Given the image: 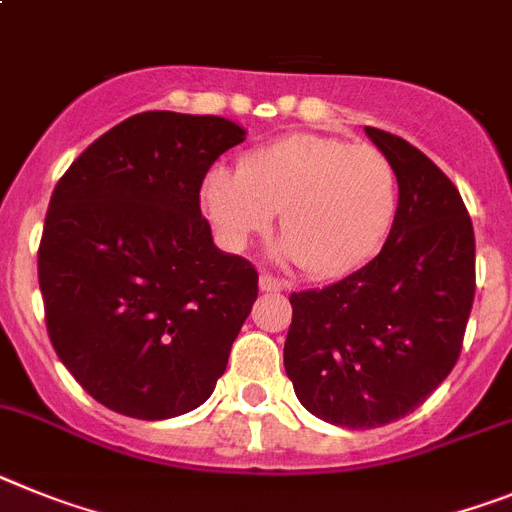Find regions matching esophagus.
Segmentation results:
<instances>
[{"mask_svg":"<svg viewBox=\"0 0 512 512\" xmlns=\"http://www.w3.org/2000/svg\"><path fill=\"white\" fill-rule=\"evenodd\" d=\"M260 288H262V291H283V288H286V283L278 281L275 275L262 273L260 275Z\"/></svg>","mask_w":512,"mask_h":512,"instance_id":"esophagus-1","label":"esophagus"}]
</instances>
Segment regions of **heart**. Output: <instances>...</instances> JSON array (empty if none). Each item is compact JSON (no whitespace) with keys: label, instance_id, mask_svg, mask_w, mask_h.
I'll return each instance as SVG.
<instances>
[{"label":"heart","instance_id":"heart-1","mask_svg":"<svg viewBox=\"0 0 512 512\" xmlns=\"http://www.w3.org/2000/svg\"><path fill=\"white\" fill-rule=\"evenodd\" d=\"M203 211L229 247L242 250L283 211L278 255L314 278L361 268L389 237L399 177L379 146L296 133L244 154L239 172L203 182Z\"/></svg>","mask_w":512,"mask_h":512}]
</instances>
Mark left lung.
<instances>
[{
    "label": "left lung",
    "mask_w": 512,
    "mask_h": 512,
    "mask_svg": "<svg viewBox=\"0 0 512 512\" xmlns=\"http://www.w3.org/2000/svg\"><path fill=\"white\" fill-rule=\"evenodd\" d=\"M368 139L399 177L381 252L332 286L291 293L283 363L319 420L350 430L410 415L456 366L474 304V226L459 190L410 141Z\"/></svg>",
    "instance_id": "1"
}]
</instances>
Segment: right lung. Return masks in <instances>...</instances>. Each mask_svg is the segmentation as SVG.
I'll list each match as a JSON object with an SVG mask.
<instances>
[{
    "label": "right lung",
    "mask_w": 512,
    "mask_h": 512,
    "mask_svg": "<svg viewBox=\"0 0 512 512\" xmlns=\"http://www.w3.org/2000/svg\"><path fill=\"white\" fill-rule=\"evenodd\" d=\"M242 141L219 115L149 110L102 133L53 190L38 247L48 337L108 410L185 415L226 371L257 270L213 247L201 185Z\"/></svg>",
    "instance_id": "1"
}]
</instances>
